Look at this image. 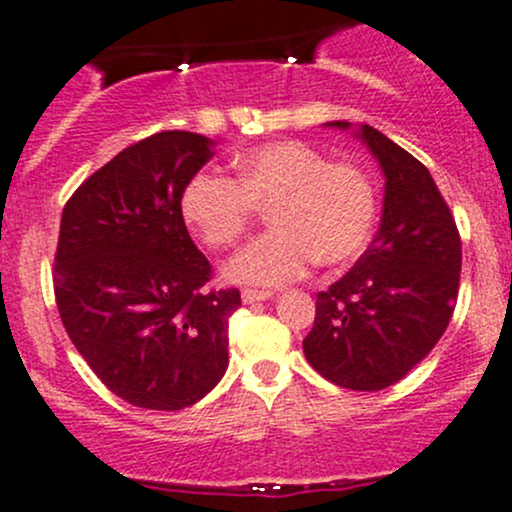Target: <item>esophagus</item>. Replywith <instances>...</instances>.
Wrapping results in <instances>:
<instances>
[{
    "mask_svg": "<svg viewBox=\"0 0 512 512\" xmlns=\"http://www.w3.org/2000/svg\"><path fill=\"white\" fill-rule=\"evenodd\" d=\"M271 297H273L271 290H254V287H244V290H241V300H244V304L271 300Z\"/></svg>",
    "mask_w": 512,
    "mask_h": 512,
    "instance_id": "34e87169",
    "label": "esophagus"
}]
</instances>
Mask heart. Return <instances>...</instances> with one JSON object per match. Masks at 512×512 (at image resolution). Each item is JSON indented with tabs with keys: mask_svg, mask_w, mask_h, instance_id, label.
<instances>
[{
	"mask_svg": "<svg viewBox=\"0 0 512 512\" xmlns=\"http://www.w3.org/2000/svg\"><path fill=\"white\" fill-rule=\"evenodd\" d=\"M237 181L198 171L181 193V215L210 249H229L258 212L273 232L251 241L225 266L237 285L275 287L297 280L317 261L341 266L365 249L377 222V186L365 166L329 162L300 140L258 145L239 154Z\"/></svg>",
	"mask_w": 512,
	"mask_h": 512,
	"instance_id": "heart-1",
	"label": "heart"
}]
</instances>
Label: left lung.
I'll return each mask as SVG.
<instances>
[{"label": "left lung", "mask_w": 512, "mask_h": 512, "mask_svg": "<svg viewBox=\"0 0 512 512\" xmlns=\"http://www.w3.org/2000/svg\"><path fill=\"white\" fill-rule=\"evenodd\" d=\"M329 125L350 130L346 120ZM355 135L384 174L380 232L341 280L319 292L302 348L329 382L380 392L404 380L450 324L462 241L426 166L370 125Z\"/></svg>", "instance_id": "obj_1"}]
</instances>
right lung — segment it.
<instances>
[{
	"instance_id": "1",
	"label": "right lung",
	"mask_w": 512,
	"mask_h": 512,
	"mask_svg": "<svg viewBox=\"0 0 512 512\" xmlns=\"http://www.w3.org/2000/svg\"><path fill=\"white\" fill-rule=\"evenodd\" d=\"M210 137L166 130L116 154L62 210L55 302L74 348L132 406L179 411L225 375L237 287L205 292L210 261L181 215Z\"/></svg>"
}]
</instances>
